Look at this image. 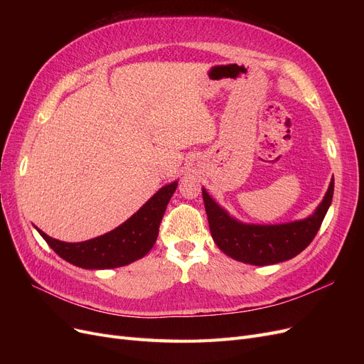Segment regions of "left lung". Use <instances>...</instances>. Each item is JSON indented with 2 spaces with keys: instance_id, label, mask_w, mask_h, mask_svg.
<instances>
[{
  "instance_id": "8db88e82",
  "label": "left lung",
  "mask_w": 364,
  "mask_h": 364,
  "mask_svg": "<svg viewBox=\"0 0 364 364\" xmlns=\"http://www.w3.org/2000/svg\"><path fill=\"white\" fill-rule=\"evenodd\" d=\"M334 179L313 215L284 225H245L229 217L203 190L209 229L218 249L237 261L269 266L294 258L311 243L333 202Z\"/></svg>"
}]
</instances>
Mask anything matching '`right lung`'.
<instances>
[{
    "label": "right lung",
    "mask_w": 364,
    "mask_h": 364,
    "mask_svg": "<svg viewBox=\"0 0 364 364\" xmlns=\"http://www.w3.org/2000/svg\"><path fill=\"white\" fill-rule=\"evenodd\" d=\"M176 186L178 182L162 186L127 222L111 232L82 243H65L48 237L41 229L38 230L60 258L77 267L95 270L123 267L147 255L156 243L159 225Z\"/></svg>",
    "instance_id": "right-lung-1"
}]
</instances>
